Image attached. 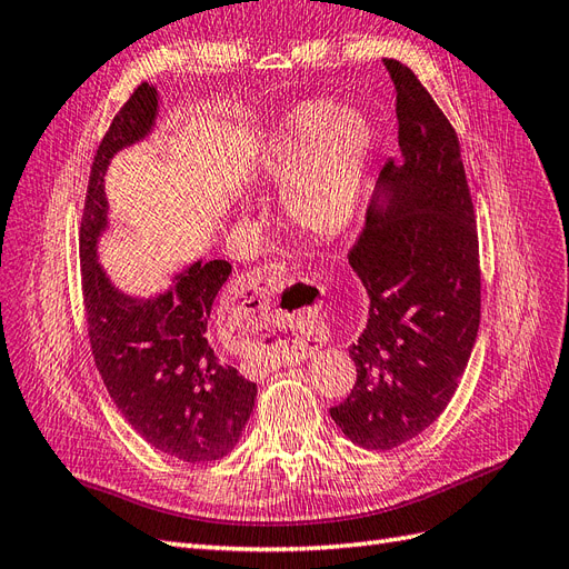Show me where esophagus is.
I'll list each match as a JSON object with an SVG mask.
<instances>
[{
    "label": "esophagus",
    "mask_w": 569,
    "mask_h": 569,
    "mask_svg": "<svg viewBox=\"0 0 569 569\" xmlns=\"http://www.w3.org/2000/svg\"><path fill=\"white\" fill-rule=\"evenodd\" d=\"M289 282V270L284 266H266L243 274L234 291L232 322L239 332V345H256L274 340L287 355H303L306 337L301 335L303 309L280 311L272 301L278 291Z\"/></svg>",
    "instance_id": "obj_1"
}]
</instances>
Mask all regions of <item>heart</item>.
<instances>
[{"mask_svg": "<svg viewBox=\"0 0 569 569\" xmlns=\"http://www.w3.org/2000/svg\"><path fill=\"white\" fill-rule=\"evenodd\" d=\"M373 127L355 107L299 102L274 121L258 148L256 170L266 183L282 187L287 220L316 239H337L355 224Z\"/></svg>", "mask_w": 569, "mask_h": 569, "instance_id": "b5f03b06", "label": "heart"}]
</instances>
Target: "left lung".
<instances>
[{
    "mask_svg": "<svg viewBox=\"0 0 569 569\" xmlns=\"http://www.w3.org/2000/svg\"><path fill=\"white\" fill-rule=\"evenodd\" d=\"M397 88V141L376 181L349 266L368 320L349 347L355 390L330 409L366 450H392L431 426L462 378L481 320L479 237L459 138L409 67L386 59Z\"/></svg>",
    "mask_w": 569,
    "mask_h": 569,
    "instance_id": "left-lung-1",
    "label": "left lung"
}]
</instances>
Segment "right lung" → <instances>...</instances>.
<instances>
[{"label": "right lung", "instance_id": "right-lung-1", "mask_svg": "<svg viewBox=\"0 0 569 569\" xmlns=\"http://www.w3.org/2000/svg\"><path fill=\"white\" fill-rule=\"evenodd\" d=\"M158 88L141 83L96 152L81 220V278L90 349L133 431L181 462H214L234 450L256 402V382L218 359L208 320L232 266L193 260L152 297L119 289L98 258L110 203L104 174L119 150L152 133Z\"/></svg>", "mask_w": 569, "mask_h": 569}]
</instances>
